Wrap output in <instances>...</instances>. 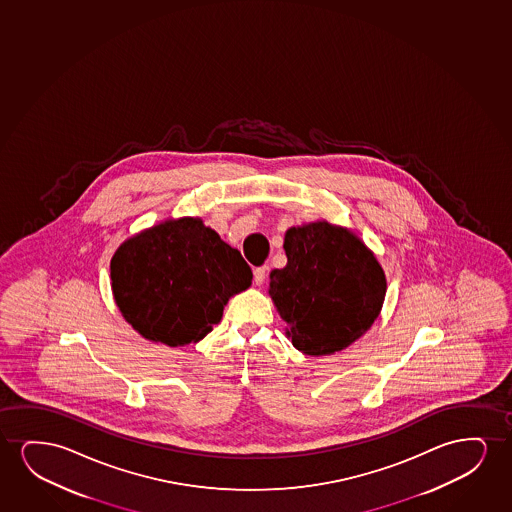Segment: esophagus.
<instances>
[{"instance_id":"1","label":"esophagus","mask_w":512,"mask_h":512,"mask_svg":"<svg viewBox=\"0 0 512 512\" xmlns=\"http://www.w3.org/2000/svg\"><path fill=\"white\" fill-rule=\"evenodd\" d=\"M267 276V267H257V269H253V281H255V285H262L264 280H266Z\"/></svg>"}]
</instances>
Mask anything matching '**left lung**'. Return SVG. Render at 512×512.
<instances>
[{"mask_svg": "<svg viewBox=\"0 0 512 512\" xmlns=\"http://www.w3.org/2000/svg\"><path fill=\"white\" fill-rule=\"evenodd\" d=\"M287 266L269 274V297L285 334L309 357L334 355L364 336L386 295L376 255L348 227L327 220L285 232Z\"/></svg>", "mask_w": 512, "mask_h": 512, "instance_id": "1", "label": "left lung"}]
</instances>
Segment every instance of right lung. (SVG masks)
<instances>
[{
  "label": "right lung",
  "instance_id": "right-lung-1",
  "mask_svg": "<svg viewBox=\"0 0 512 512\" xmlns=\"http://www.w3.org/2000/svg\"><path fill=\"white\" fill-rule=\"evenodd\" d=\"M252 269L199 217L166 218L127 238L113 253L115 304L152 343H199L232 295L252 285Z\"/></svg>",
  "mask_w": 512,
  "mask_h": 512
}]
</instances>
